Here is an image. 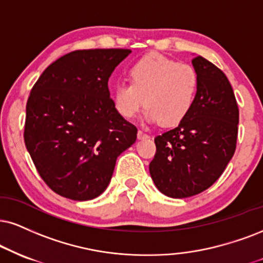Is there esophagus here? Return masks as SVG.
Segmentation results:
<instances>
[{"label":"esophagus","mask_w":263,"mask_h":263,"mask_svg":"<svg viewBox=\"0 0 263 263\" xmlns=\"http://www.w3.org/2000/svg\"><path fill=\"white\" fill-rule=\"evenodd\" d=\"M148 138H150V135H147L146 133H144L142 130L138 132V139H139V140H144V139H148Z\"/></svg>","instance_id":"esophagus-1"}]
</instances>
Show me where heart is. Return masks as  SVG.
Listing matches in <instances>:
<instances>
[{
	"mask_svg": "<svg viewBox=\"0 0 263 263\" xmlns=\"http://www.w3.org/2000/svg\"><path fill=\"white\" fill-rule=\"evenodd\" d=\"M130 83H119L113 89L116 111L123 118H133L144 106V121L173 126L183 122L195 103L199 74L189 64H180L161 54H148L129 69Z\"/></svg>",
	"mask_w": 263,
	"mask_h": 263,
	"instance_id": "obj_1",
	"label": "heart"
}]
</instances>
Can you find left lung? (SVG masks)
I'll use <instances>...</instances> for the list:
<instances>
[{
  "instance_id": "obj_1",
  "label": "left lung",
  "mask_w": 263,
  "mask_h": 263,
  "mask_svg": "<svg viewBox=\"0 0 263 263\" xmlns=\"http://www.w3.org/2000/svg\"><path fill=\"white\" fill-rule=\"evenodd\" d=\"M200 85L193 108L177 128L155 138L150 174L162 194L194 196L222 176L235 151L239 109L226 74L203 57L193 60Z\"/></svg>"
}]
</instances>
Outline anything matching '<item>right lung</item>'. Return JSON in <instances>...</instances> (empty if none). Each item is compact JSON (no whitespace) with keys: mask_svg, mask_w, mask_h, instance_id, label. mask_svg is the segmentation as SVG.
I'll return each mask as SVG.
<instances>
[{"mask_svg":"<svg viewBox=\"0 0 263 263\" xmlns=\"http://www.w3.org/2000/svg\"><path fill=\"white\" fill-rule=\"evenodd\" d=\"M130 50H80L41 74L27 102L25 146L42 179L58 195L86 201L111 181L117 157L138 129L116 111L108 79Z\"/></svg>","mask_w":263,"mask_h":263,"instance_id":"1","label":"right lung"}]
</instances>
